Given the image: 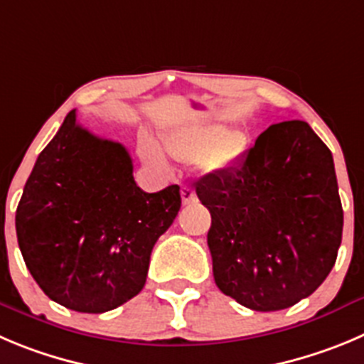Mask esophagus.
I'll return each mask as SVG.
<instances>
[{
	"label": "esophagus",
	"instance_id": "1",
	"mask_svg": "<svg viewBox=\"0 0 364 364\" xmlns=\"http://www.w3.org/2000/svg\"><path fill=\"white\" fill-rule=\"evenodd\" d=\"M181 199L185 205H190V203H193L196 199H198V196H196V192H193V188L190 185H183L181 186Z\"/></svg>",
	"mask_w": 364,
	"mask_h": 364
}]
</instances>
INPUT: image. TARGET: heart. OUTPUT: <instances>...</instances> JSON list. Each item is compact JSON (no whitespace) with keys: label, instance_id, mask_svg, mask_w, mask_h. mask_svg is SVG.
Instances as JSON below:
<instances>
[{"label":"heart","instance_id":"heart-1","mask_svg":"<svg viewBox=\"0 0 364 364\" xmlns=\"http://www.w3.org/2000/svg\"><path fill=\"white\" fill-rule=\"evenodd\" d=\"M141 156L152 165L163 166L161 149L154 140L144 138ZM166 152L183 161H196L206 172H219L232 166L246 151V136L237 129L223 131L215 124H193L171 131L165 136Z\"/></svg>","mask_w":364,"mask_h":364}]
</instances>
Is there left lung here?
<instances>
[{
    "instance_id": "left-lung-1",
    "label": "left lung",
    "mask_w": 364,
    "mask_h": 364,
    "mask_svg": "<svg viewBox=\"0 0 364 364\" xmlns=\"http://www.w3.org/2000/svg\"><path fill=\"white\" fill-rule=\"evenodd\" d=\"M210 210L213 278L253 311L311 296L336 264L343 208L334 159L301 120L267 127L233 166L196 183Z\"/></svg>"
}]
</instances>
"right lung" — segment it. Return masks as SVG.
Masks as SVG:
<instances>
[{
  "instance_id": "obj_1",
  "label": "right lung",
  "mask_w": 364,
  "mask_h": 364,
  "mask_svg": "<svg viewBox=\"0 0 364 364\" xmlns=\"http://www.w3.org/2000/svg\"><path fill=\"white\" fill-rule=\"evenodd\" d=\"M179 208L178 185L144 192L127 149L95 136L70 111L33 165L16 233L50 300L100 314L144 289L152 247Z\"/></svg>"
}]
</instances>
